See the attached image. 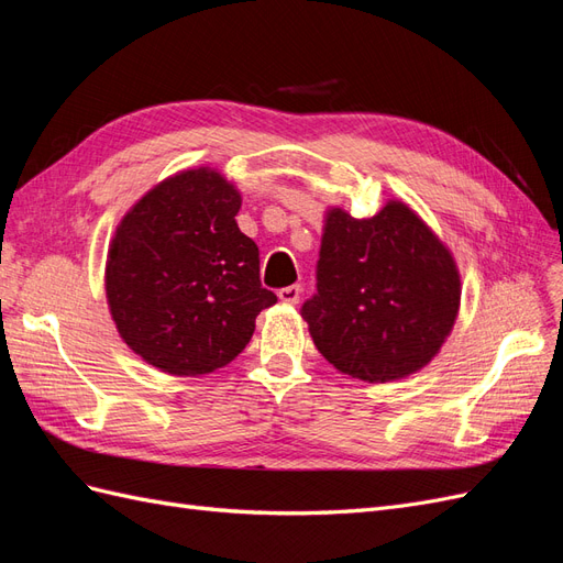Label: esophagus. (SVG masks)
<instances>
[{
    "label": "esophagus",
    "instance_id": "1",
    "mask_svg": "<svg viewBox=\"0 0 563 563\" xmlns=\"http://www.w3.org/2000/svg\"><path fill=\"white\" fill-rule=\"evenodd\" d=\"M300 294H302V286L300 284H294V286H286V288H279V300L282 302H288V305H296L300 300Z\"/></svg>",
    "mask_w": 563,
    "mask_h": 563
}]
</instances>
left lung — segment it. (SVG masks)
<instances>
[{
	"label": "left lung",
	"mask_w": 563,
	"mask_h": 563,
	"mask_svg": "<svg viewBox=\"0 0 563 563\" xmlns=\"http://www.w3.org/2000/svg\"><path fill=\"white\" fill-rule=\"evenodd\" d=\"M460 308L451 251L401 201L373 218L331 209L317 294L302 319L323 360L364 383L411 376L444 345Z\"/></svg>",
	"instance_id": "1"
}]
</instances>
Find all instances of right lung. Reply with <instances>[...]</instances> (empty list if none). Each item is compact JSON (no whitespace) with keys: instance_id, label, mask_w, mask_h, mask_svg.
I'll return each mask as SVG.
<instances>
[{"instance_id":"obj_1","label":"right lung","mask_w":563,"mask_h":563,"mask_svg":"<svg viewBox=\"0 0 563 563\" xmlns=\"http://www.w3.org/2000/svg\"><path fill=\"white\" fill-rule=\"evenodd\" d=\"M240 207L232 183L190 168L152 187L112 236L110 314L124 343L164 373L223 368L277 302L261 284L258 246L234 220Z\"/></svg>"}]
</instances>
